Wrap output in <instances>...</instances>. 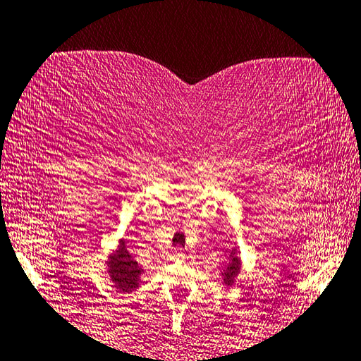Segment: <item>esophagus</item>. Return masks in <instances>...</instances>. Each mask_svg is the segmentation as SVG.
<instances>
[{
    "label": "esophagus",
    "instance_id": "1",
    "mask_svg": "<svg viewBox=\"0 0 361 361\" xmlns=\"http://www.w3.org/2000/svg\"><path fill=\"white\" fill-rule=\"evenodd\" d=\"M185 258H186V255L183 253L181 248H175V250H173V260L181 262V260H185Z\"/></svg>",
    "mask_w": 361,
    "mask_h": 361
}]
</instances>
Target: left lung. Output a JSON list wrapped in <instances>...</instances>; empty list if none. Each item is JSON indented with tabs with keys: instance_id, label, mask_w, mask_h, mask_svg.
<instances>
[{
	"instance_id": "obj_1",
	"label": "left lung",
	"mask_w": 361,
	"mask_h": 361,
	"mask_svg": "<svg viewBox=\"0 0 361 361\" xmlns=\"http://www.w3.org/2000/svg\"><path fill=\"white\" fill-rule=\"evenodd\" d=\"M229 258V263H227V267L221 273L222 281H224L226 286H232L233 281H235V276L240 273V258L235 255V250H232Z\"/></svg>"
}]
</instances>
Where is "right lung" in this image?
<instances>
[{"instance_id":"1","label":"right lung","mask_w":361,"mask_h":361,"mask_svg":"<svg viewBox=\"0 0 361 361\" xmlns=\"http://www.w3.org/2000/svg\"><path fill=\"white\" fill-rule=\"evenodd\" d=\"M108 273L114 286L123 293H132L139 288L140 276L144 270L139 267L126 247L124 240H119V245L108 260Z\"/></svg>"}]
</instances>
